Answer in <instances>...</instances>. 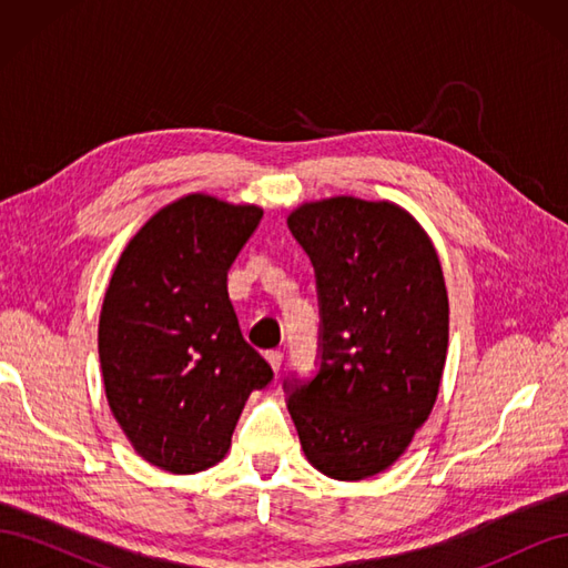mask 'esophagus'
<instances>
[{"label": "esophagus", "instance_id": "34e87169", "mask_svg": "<svg viewBox=\"0 0 568 568\" xmlns=\"http://www.w3.org/2000/svg\"><path fill=\"white\" fill-rule=\"evenodd\" d=\"M265 357H267V363H270V367H272L274 372L282 369V363H284V353H282V351H267Z\"/></svg>", "mask_w": 568, "mask_h": 568}]
</instances>
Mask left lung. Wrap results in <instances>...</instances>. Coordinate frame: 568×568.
Masks as SVG:
<instances>
[{
	"label": "left lung",
	"instance_id": "obj_1",
	"mask_svg": "<svg viewBox=\"0 0 568 568\" xmlns=\"http://www.w3.org/2000/svg\"><path fill=\"white\" fill-rule=\"evenodd\" d=\"M288 230L315 267L313 376L284 379L307 462L338 480L384 471L432 412L448 353V294L434 244L398 205L305 203Z\"/></svg>",
	"mask_w": 568,
	"mask_h": 568
}]
</instances>
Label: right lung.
Here are the masks:
<instances>
[{
  "label": "right lung",
  "mask_w": 568,
  "mask_h": 568,
  "mask_svg": "<svg viewBox=\"0 0 568 568\" xmlns=\"http://www.w3.org/2000/svg\"><path fill=\"white\" fill-rule=\"evenodd\" d=\"M261 220L255 205L184 196L134 234L111 277L99 320L106 398L134 450L170 474L225 457L248 395L274 379L227 294Z\"/></svg>",
  "instance_id": "1"
}]
</instances>
